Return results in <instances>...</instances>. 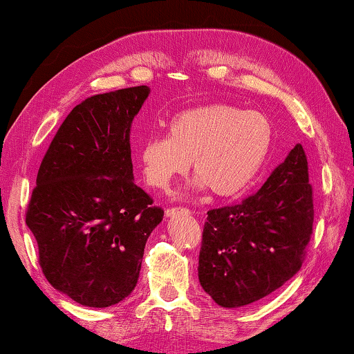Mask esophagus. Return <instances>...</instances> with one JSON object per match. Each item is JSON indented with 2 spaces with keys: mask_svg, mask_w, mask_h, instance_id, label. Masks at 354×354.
I'll use <instances>...</instances> for the list:
<instances>
[{
  "mask_svg": "<svg viewBox=\"0 0 354 354\" xmlns=\"http://www.w3.org/2000/svg\"><path fill=\"white\" fill-rule=\"evenodd\" d=\"M188 209H185V207H167L166 209V216L171 217L174 214H178V212H185Z\"/></svg>",
  "mask_w": 354,
  "mask_h": 354,
  "instance_id": "obj_1",
  "label": "esophagus"
}]
</instances>
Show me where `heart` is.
I'll return each instance as SVG.
<instances>
[{"mask_svg": "<svg viewBox=\"0 0 354 354\" xmlns=\"http://www.w3.org/2000/svg\"><path fill=\"white\" fill-rule=\"evenodd\" d=\"M272 125L258 111L206 104L182 111L169 124V137L143 143L140 161L149 187L167 190L193 161L195 187L219 196L243 192L268 158Z\"/></svg>", "mask_w": 354, "mask_h": 354, "instance_id": "obj_1", "label": "heart"}]
</instances>
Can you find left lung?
<instances>
[{
    "label": "left lung",
    "instance_id": "obj_1",
    "mask_svg": "<svg viewBox=\"0 0 354 354\" xmlns=\"http://www.w3.org/2000/svg\"><path fill=\"white\" fill-rule=\"evenodd\" d=\"M314 222L308 159L297 145L258 193L207 211L198 277L222 308L268 297L301 269Z\"/></svg>",
    "mask_w": 354,
    "mask_h": 354
}]
</instances>
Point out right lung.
Segmentation results:
<instances>
[{"instance_id": "add662e5", "label": "right lung", "mask_w": 354, "mask_h": 354, "mask_svg": "<svg viewBox=\"0 0 354 354\" xmlns=\"http://www.w3.org/2000/svg\"><path fill=\"white\" fill-rule=\"evenodd\" d=\"M147 85L95 95L61 124L38 169L26 222L48 282L108 308L137 285L145 245L164 211L133 182L130 127Z\"/></svg>"}]
</instances>
